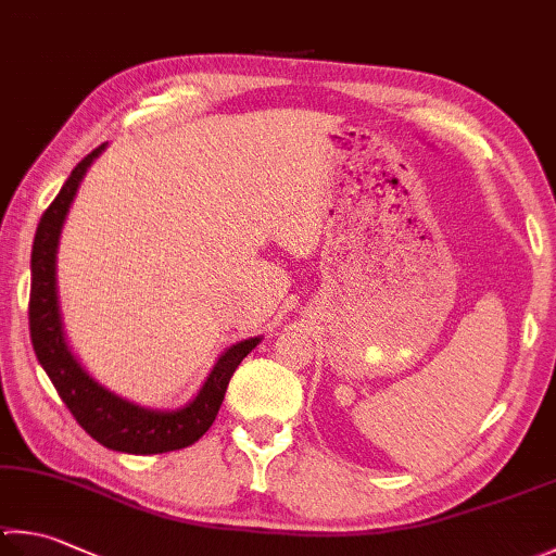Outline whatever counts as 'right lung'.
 <instances>
[{
  "label": "right lung",
  "mask_w": 556,
  "mask_h": 556,
  "mask_svg": "<svg viewBox=\"0 0 556 556\" xmlns=\"http://www.w3.org/2000/svg\"><path fill=\"white\" fill-rule=\"evenodd\" d=\"M103 148L106 144H99L72 169L70 179L38 223L34 251H30V343H34L38 363L43 365L50 382L55 384L60 400L67 404L72 416L93 441L130 455L172 453V450L193 445L213 426L237 365L256 349L261 339L256 337L229 345L217 358L195 400L184 408H174V412H156V408H144L123 400L81 368V363L67 345L65 329H62L55 261L62 225H65L72 201H75L79 181Z\"/></svg>",
  "instance_id": "add662e5"
}]
</instances>
